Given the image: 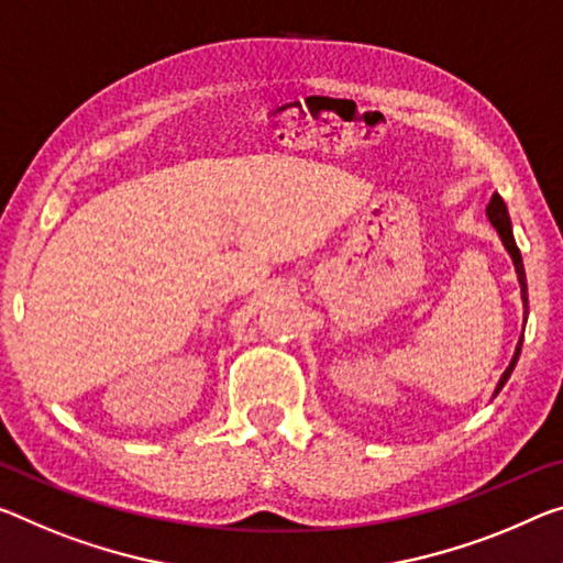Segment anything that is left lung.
Segmentation results:
<instances>
[{
    "mask_svg": "<svg viewBox=\"0 0 563 563\" xmlns=\"http://www.w3.org/2000/svg\"><path fill=\"white\" fill-rule=\"evenodd\" d=\"M486 216H488V221L493 223V229L498 231V239H500V244H504V249H506L508 256H511V262H514V269H516V276H518V284H521V299H523V324H526V314H529V291H526V272H523V258H521V252H518V246H516L514 229H511V219H508V209H506L504 198H500L498 194H493V196H490V203L486 206ZM521 344H523V334H521V340H518V344H516V352H514V357H511V365L506 367V372H504V375H500V379H498L496 390H493V397H496L500 390H504V385L508 383V377H511V372H514L516 362H518V354H521Z\"/></svg>",
    "mask_w": 563,
    "mask_h": 563,
    "instance_id": "obj_1",
    "label": "left lung"
}]
</instances>
